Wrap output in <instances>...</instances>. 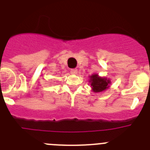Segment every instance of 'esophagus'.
Returning a JSON list of instances; mask_svg holds the SVG:
<instances>
[{
  "label": "esophagus",
  "instance_id": "esophagus-1",
  "mask_svg": "<svg viewBox=\"0 0 150 150\" xmlns=\"http://www.w3.org/2000/svg\"><path fill=\"white\" fill-rule=\"evenodd\" d=\"M71 73L72 74H77V72H78V69H72L70 70Z\"/></svg>",
  "mask_w": 150,
  "mask_h": 150
}]
</instances>
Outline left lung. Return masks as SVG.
Wrapping results in <instances>:
<instances>
[{
  "instance_id": "1",
  "label": "left lung",
  "mask_w": 150,
  "mask_h": 150,
  "mask_svg": "<svg viewBox=\"0 0 150 150\" xmlns=\"http://www.w3.org/2000/svg\"><path fill=\"white\" fill-rule=\"evenodd\" d=\"M91 86L95 92H100L104 91L109 87L110 81L105 78H100L98 75H92L90 76Z\"/></svg>"
}]
</instances>
